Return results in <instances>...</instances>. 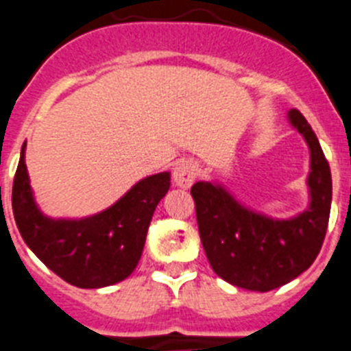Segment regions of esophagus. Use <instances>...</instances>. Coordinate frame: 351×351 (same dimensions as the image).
<instances>
[{
	"label": "esophagus",
	"mask_w": 351,
	"mask_h": 351,
	"mask_svg": "<svg viewBox=\"0 0 351 351\" xmlns=\"http://www.w3.org/2000/svg\"><path fill=\"white\" fill-rule=\"evenodd\" d=\"M197 172H199V169H197V165L193 161L186 160L176 165V169L172 172L176 186L182 188V190H188L193 184V181H195Z\"/></svg>",
	"instance_id": "34e87169"
}]
</instances>
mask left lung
Here are the masks:
<instances>
[{
	"mask_svg": "<svg viewBox=\"0 0 351 351\" xmlns=\"http://www.w3.org/2000/svg\"><path fill=\"white\" fill-rule=\"evenodd\" d=\"M287 122L309 147V204L295 217L275 218L239 202L221 182L191 186L200 241L215 274L232 286L271 291L314 263L325 239L332 204V176L313 128L298 110Z\"/></svg>",
	"mask_w": 351,
	"mask_h": 351,
	"instance_id": "8db88e82",
	"label": "left lung"
}]
</instances>
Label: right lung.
Here are the masks:
<instances>
[{
    "mask_svg": "<svg viewBox=\"0 0 351 351\" xmlns=\"http://www.w3.org/2000/svg\"><path fill=\"white\" fill-rule=\"evenodd\" d=\"M23 143L12 209L25 243L51 271L83 289L121 282L133 274L156 206L170 188V172L140 179L115 204L83 218H53L38 208Z\"/></svg>",
    "mask_w": 351,
    "mask_h": 351,
    "instance_id": "right-lung-1",
    "label": "right lung"
}]
</instances>
